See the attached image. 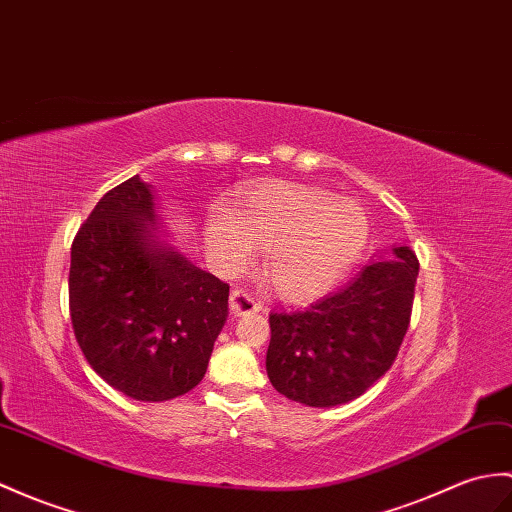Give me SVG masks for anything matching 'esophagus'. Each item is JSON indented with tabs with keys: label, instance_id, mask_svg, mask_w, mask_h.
Segmentation results:
<instances>
[{
	"label": "esophagus",
	"instance_id": "esophagus-1",
	"mask_svg": "<svg viewBox=\"0 0 512 512\" xmlns=\"http://www.w3.org/2000/svg\"><path fill=\"white\" fill-rule=\"evenodd\" d=\"M229 305H231V314H235V316L253 314V312H259V310H261V303L253 299L251 292H246V290H242V288L231 290Z\"/></svg>",
	"mask_w": 512,
	"mask_h": 512
}]
</instances>
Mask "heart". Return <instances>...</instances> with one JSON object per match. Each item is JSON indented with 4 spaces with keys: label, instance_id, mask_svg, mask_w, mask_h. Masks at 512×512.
I'll use <instances>...</instances> for the list:
<instances>
[{
    "label": "heart",
    "instance_id": "obj_1",
    "mask_svg": "<svg viewBox=\"0 0 512 512\" xmlns=\"http://www.w3.org/2000/svg\"><path fill=\"white\" fill-rule=\"evenodd\" d=\"M368 216L353 200L325 189L270 183L211 213L205 235L211 253L229 268L264 251L261 277L288 301H307L349 275L368 242Z\"/></svg>",
    "mask_w": 512,
    "mask_h": 512
}]
</instances>
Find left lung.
Returning <instances> with one entry per match:
<instances>
[{
    "label": "left lung",
    "instance_id": "obj_1",
    "mask_svg": "<svg viewBox=\"0 0 512 512\" xmlns=\"http://www.w3.org/2000/svg\"><path fill=\"white\" fill-rule=\"evenodd\" d=\"M419 259L410 246L368 261L301 312L270 314V384L310 408L349 403L386 375L410 325Z\"/></svg>",
    "mask_w": 512,
    "mask_h": 512
}]
</instances>
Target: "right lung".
Returning <instances> with one entry per match:
<instances>
[{
    "label": "right lung",
    "instance_id": "add662e5",
    "mask_svg": "<svg viewBox=\"0 0 512 512\" xmlns=\"http://www.w3.org/2000/svg\"><path fill=\"white\" fill-rule=\"evenodd\" d=\"M135 174L100 198L71 244L69 312L87 362L137 401L200 384L229 316V285L192 264Z\"/></svg>",
    "mask_w": 512,
    "mask_h": 512
}]
</instances>
